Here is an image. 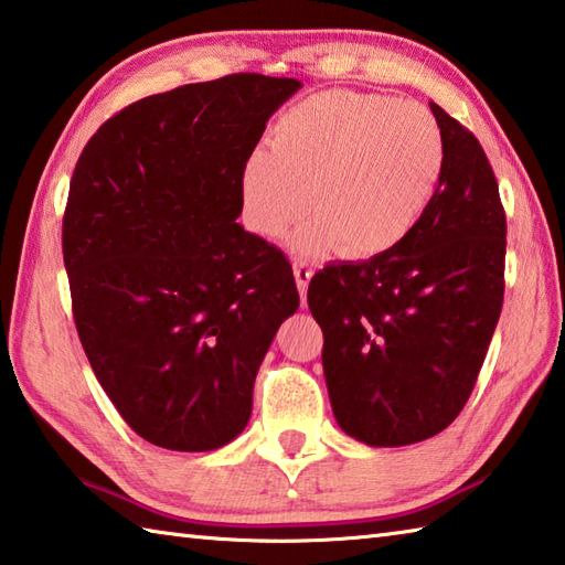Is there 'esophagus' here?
Listing matches in <instances>:
<instances>
[{"mask_svg":"<svg viewBox=\"0 0 565 565\" xmlns=\"http://www.w3.org/2000/svg\"><path fill=\"white\" fill-rule=\"evenodd\" d=\"M294 276H296V286L298 294H301V301H306V291H308V281H311L313 269L308 267L306 262H294Z\"/></svg>","mask_w":565,"mask_h":565,"instance_id":"esophagus-1","label":"esophagus"}]
</instances>
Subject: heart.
Returning <instances> with one entry per match:
<instances>
[{
	"mask_svg": "<svg viewBox=\"0 0 565 565\" xmlns=\"http://www.w3.org/2000/svg\"><path fill=\"white\" fill-rule=\"evenodd\" d=\"M271 149L242 166V207L254 232L291 239L301 257L352 259L394 249L422 223L444 173L446 143L426 107L386 95L328 90L294 105Z\"/></svg>",
	"mask_w": 565,
	"mask_h": 565,
	"instance_id": "1",
	"label": "heart"
}]
</instances>
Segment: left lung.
Instances as JSON below:
<instances>
[{"label": "left lung", "mask_w": 565, "mask_h": 565, "mask_svg": "<svg viewBox=\"0 0 565 565\" xmlns=\"http://www.w3.org/2000/svg\"><path fill=\"white\" fill-rule=\"evenodd\" d=\"M444 173L402 245L330 264L308 286L323 330V372L338 426L374 448L412 446L462 412L504 296L507 217L472 131L430 103Z\"/></svg>", "instance_id": "1"}]
</instances>
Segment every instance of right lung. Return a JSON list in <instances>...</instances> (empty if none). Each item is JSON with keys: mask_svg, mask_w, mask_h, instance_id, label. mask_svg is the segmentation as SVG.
<instances>
[{"mask_svg": "<svg viewBox=\"0 0 565 565\" xmlns=\"http://www.w3.org/2000/svg\"><path fill=\"white\" fill-rule=\"evenodd\" d=\"M298 87L237 73L143 97L75 163L63 262L77 335L159 448L205 452L245 430L259 364L298 308L284 252L237 223L242 166Z\"/></svg>", "mask_w": 565, "mask_h": 565, "instance_id": "right-lung-1", "label": "right lung"}]
</instances>
